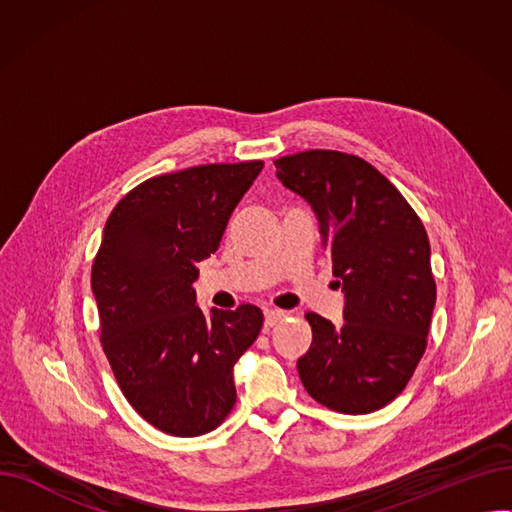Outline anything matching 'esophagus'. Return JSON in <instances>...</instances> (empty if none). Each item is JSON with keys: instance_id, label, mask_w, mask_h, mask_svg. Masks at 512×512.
Returning <instances> with one entry per match:
<instances>
[{"instance_id": "1", "label": "esophagus", "mask_w": 512, "mask_h": 512, "mask_svg": "<svg viewBox=\"0 0 512 512\" xmlns=\"http://www.w3.org/2000/svg\"><path fill=\"white\" fill-rule=\"evenodd\" d=\"M284 311L280 309H265V328H274L278 321H282Z\"/></svg>"}]
</instances>
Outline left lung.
<instances>
[{
    "label": "left lung",
    "instance_id": "8db88e82",
    "mask_svg": "<svg viewBox=\"0 0 512 512\" xmlns=\"http://www.w3.org/2000/svg\"><path fill=\"white\" fill-rule=\"evenodd\" d=\"M319 220L344 292V324L307 313L313 340L297 361L309 396L344 415L373 413L407 388L436 305L429 240L415 209L365 159L311 149L274 161Z\"/></svg>",
    "mask_w": 512,
    "mask_h": 512
}]
</instances>
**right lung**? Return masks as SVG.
I'll use <instances>...</instances> for the list:
<instances>
[{
  "instance_id": "add662e5",
  "label": "right lung",
  "mask_w": 512,
  "mask_h": 512,
  "mask_svg": "<svg viewBox=\"0 0 512 512\" xmlns=\"http://www.w3.org/2000/svg\"><path fill=\"white\" fill-rule=\"evenodd\" d=\"M261 168L255 159L153 176L105 222L91 267L101 346L132 409L164 434H207L236 402L232 369L263 313L238 305L207 317L193 284Z\"/></svg>"
}]
</instances>
